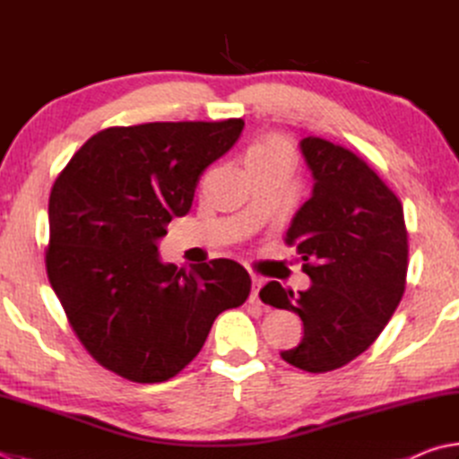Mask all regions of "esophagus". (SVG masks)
I'll list each match as a JSON object with an SVG mask.
<instances>
[{
  "instance_id": "esophagus-1",
  "label": "esophagus",
  "mask_w": 459,
  "mask_h": 459,
  "mask_svg": "<svg viewBox=\"0 0 459 459\" xmlns=\"http://www.w3.org/2000/svg\"><path fill=\"white\" fill-rule=\"evenodd\" d=\"M262 285H264V281L254 275V278H252V296H249V301H252V304H262V301H259V290H262Z\"/></svg>"
}]
</instances>
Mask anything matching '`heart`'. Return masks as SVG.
I'll return each mask as SVG.
<instances>
[{"instance_id":"obj_1","label":"heart","mask_w":459,"mask_h":459,"mask_svg":"<svg viewBox=\"0 0 459 459\" xmlns=\"http://www.w3.org/2000/svg\"><path fill=\"white\" fill-rule=\"evenodd\" d=\"M247 166L259 163H293V150L290 142L281 135H265L257 140L247 152Z\"/></svg>"}]
</instances>
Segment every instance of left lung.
Listing matches in <instances>:
<instances>
[{"mask_svg":"<svg viewBox=\"0 0 459 459\" xmlns=\"http://www.w3.org/2000/svg\"><path fill=\"white\" fill-rule=\"evenodd\" d=\"M299 145L316 184L285 244L304 259L311 288L293 296L270 281L259 298L304 322L301 342L281 358L324 374L364 353L390 322L405 290L410 246L402 202L364 160L322 137Z\"/></svg>","mask_w":459,"mask_h":459,"instance_id":"obj_1","label":"left lung"}]
</instances>
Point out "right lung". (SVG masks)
<instances>
[{
	"mask_svg": "<svg viewBox=\"0 0 459 459\" xmlns=\"http://www.w3.org/2000/svg\"><path fill=\"white\" fill-rule=\"evenodd\" d=\"M241 129L244 119L101 129L51 187L49 283L83 348L114 374L168 382L200 353L213 319L247 299L252 280L233 259L186 272L158 254Z\"/></svg>",
	"mask_w": 459,
	"mask_h": 459,
	"instance_id": "obj_1",
	"label": "right lung"
}]
</instances>
